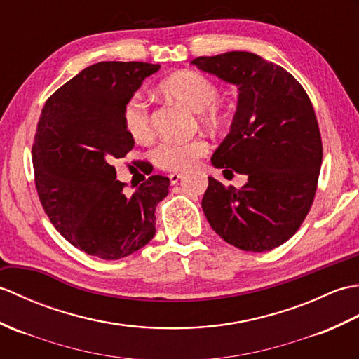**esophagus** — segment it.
<instances>
[{"instance_id": "34e87169", "label": "esophagus", "mask_w": 359, "mask_h": 359, "mask_svg": "<svg viewBox=\"0 0 359 359\" xmlns=\"http://www.w3.org/2000/svg\"><path fill=\"white\" fill-rule=\"evenodd\" d=\"M181 178H182V173H180V172H173V173L169 175V180H170L172 184H177V182H178Z\"/></svg>"}]
</instances>
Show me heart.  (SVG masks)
Masks as SVG:
<instances>
[{
  "label": "heart",
  "mask_w": 359,
  "mask_h": 359,
  "mask_svg": "<svg viewBox=\"0 0 359 359\" xmlns=\"http://www.w3.org/2000/svg\"><path fill=\"white\" fill-rule=\"evenodd\" d=\"M159 90L180 104L196 112L201 126L209 130H221L229 124V110L219 97L217 83L196 70H180L159 83ZM123 127L137 142L152 138L150 112L140 97H130L123 107ZM209 144L203 138L164 140L154 150L155 163L165 170L184 172L207 154Z\"/></svg>",
  "instance_id": "b5f03b06"
}]
</instances>
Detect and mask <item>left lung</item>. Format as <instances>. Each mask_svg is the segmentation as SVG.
Here are the masks:
<instances>
[{"label": "left lung", "instance_id": "obj_1", "mask_svg": "<svg viewBox=\"0 0 359 359\" xmlns=\"http://www.w3.org/2000/svg\"><path fill=\"white\" fill-rule=\"evenodd\" d=\"M192 65L238 86L233 123L212 164L249 178L236 189L209 177L205 218L241 250L280 247L301 227L318 189L323 142L312 101L287 70L250 52L200 57Z\"/></svg>", "mask_w": 359, "mask_h": 359}]
</instances>
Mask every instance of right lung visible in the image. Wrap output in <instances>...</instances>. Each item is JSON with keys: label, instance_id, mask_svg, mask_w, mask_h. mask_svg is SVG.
Here are the masks:
<instances>
[{"label": "right lung", "instance_id": "right-lung-1", "mask_svg": "<svg viewBox=\"0 0 359 359\" xmlns=\"http://www.w3.org/2000/svg\"><path fill=\"white\" fill-rule=\"evenodd\" d=\"M158 69L137 61L86 67L50 95L38 119L32 161L39 201L55 229L92 257L124 258L155 236V209L170 180L152 175L129 195L114 161L135 144L123 127L126 101Z\"/></svg>", "mask_w": 359, "mask_h": 359}]
</instances>
